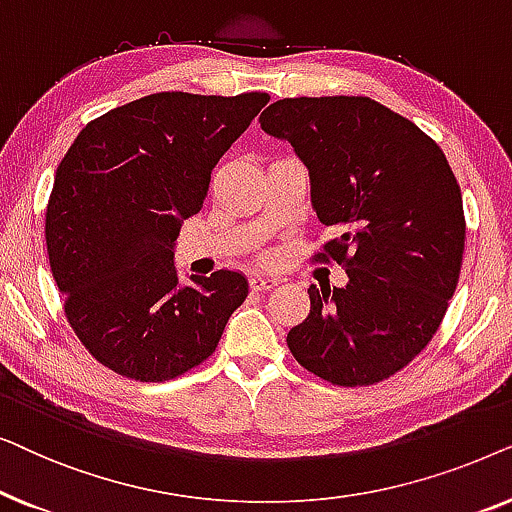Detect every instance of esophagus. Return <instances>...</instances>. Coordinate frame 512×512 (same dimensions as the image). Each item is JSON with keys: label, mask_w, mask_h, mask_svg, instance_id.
Returning <instances> with one entry per match:
<instances>
[{"label": "esophagus", "mask_w": 512, "mask_h": 512, "mask_svg": "<svg viewBox=\"0 0 512 512\" xmlns=\"http://www.w3.org/2000/svg\"><path fill=\"white\" fill-rule=\"evenodd\" d=\"M249 286H251V291H270L277 286V279L268 277V275H251Z\"/></svg>", "instance_id": "34e87169"}]
</instances>
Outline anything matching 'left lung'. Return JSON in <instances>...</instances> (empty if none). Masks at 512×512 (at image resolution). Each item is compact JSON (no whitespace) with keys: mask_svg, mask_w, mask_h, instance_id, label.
<instances>
[{"mask_svg":"<svg viewBox=\"0 0 512 512\" xmlns=\"http://www.w3.org/2000/svg\"><path fill=\"white\" fill-rule=\"evenodd\" d=\"M258 121L305 163L314 212L340 233L317 256L347 270L342 289H307L286 345L338 387L387 380L429 345L457 289L466 219L450 163L370 97H286Z\"/></svg>","mask_w":512,"mask_h":512,"instance_id":"obj_1","label":"left lung"}]
</instances>
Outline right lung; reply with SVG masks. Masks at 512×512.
Here are the masks:
<instances>
[{
    "label": "right lung",
    "instance_id": "right-lung-1",
    "mask_svg": "<svg viewBox=\"0 0 512 512\" xmlns=\"http://www.w3.org/2000/svg\"><path fill=\"white\" fill-rule=\"evenodd\" d=\"M268 102V93L146 95L90 121L60 160L48 263L69 326L102 366L165 382L214 354L249 284L216 270L181 286L174 242L202 209L214 165Z\"/></svg>",
    "mask_w": 512,
    "mask_h": 512
}]
</instances>
